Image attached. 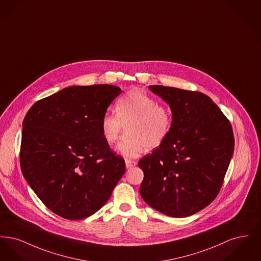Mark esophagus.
I'll return each instance as SVG.
<instances>
[{"label": "esophagus", "instance_id": "esophagus-1", "mask_svg": "<svg viewBox=\"0 0 261 261\" xmlns=\"http://www.w3.org/2000/svg\"><path fill=\"white\" fill-rule=\"evenodd\" d=\"M125 164H126V167H127V168H132V167L136 166L137 162H135V161H131V160H126V161H125Z\"/></svg>", "mask_w": 261, "mask_h": 261}]
</instances>
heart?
Here are the masks:
<instances>
[{
	"instance_id": "heart-1",
	"label": "heart",
	"mask_w": 261,
	"mask_h": 261,
	"mask_svg": "<svg viewBox=\"0 0 261 261\" xmlns=\"http://www.w3.org/2000/svg\"><path fill=\"white\" fill-rule=\"evenodd\" d=\"M115 112L102 116L100 132L103 140L112 145L125 126L127 133L117 146L118 152L125 158H137L147 148L160 147L170 134V110L141 90H132L122 96L115 103Z\"/></svg>"
}]
</instances>
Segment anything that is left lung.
I'll use <instances>...</instances> for the list:
<instances>
[{
	"instance_id": "left-lung-1",
	"label": "left lung",
	"mask_w": 261,
	"mask_h": 261,
	"mask_svg": "<svg viewBox=\"0 0 261 261\" xmlns=\"http://www.w3.org/2000/svg\"><path fill=\"white\" fill-rule=\"evenodd\" d=\"M170 107L172 128L162 145L138 162L144 171L143 199L171 217H187L206 207L219 194L233 155L230 121L197 91L149 86Z\"/></svg>"
}]
</instances>
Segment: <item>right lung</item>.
<instances>
[{
  "label": "right lung",
  "mask_w": 261,
  "mask_h": 261,
  "mask_svg": "<svg viewBox=\"0 0 261 261\" xmlns=\"http://www.w3.org/2000/svg\"><path fill=\"white\" fill-rule=\"evenodd\" d=\"M121 89L71 86L39 99L23 120L20 167L38 198L68 220L94 214L109 200L125 162L103 140L100 120Z\"/></svg>",
  "instance_id": "1"
}]
</instances>
